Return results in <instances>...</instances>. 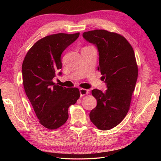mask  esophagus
I'll return each instance as SVG.
<instances>
[{
    "instance_id": "34e87169",
    "label": "esophagus",
    "mask_w": 161,
    "mask_h": 161,
    "mask_svg": "<svg viewBox=\"0 0 161 161\" xmlns=\"http://www.w3.org/2000/svg\"><path fill=\"white\" fill-rule=\"evenodd\" d=\"M79 92H80V96H84L85 95L88 93L89 91L86 90V89H80L79 90Z\"/></svg>"
}]
</instances>
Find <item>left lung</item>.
Wrapping results in <instances>:
<instances>
[{
	"instance_id": "1",
	"label": "left lung",
	"mask_w": 161,
	"mask_h": 161,
	"mask_svg": "<svg viewBox=\"0 0 161 161\" xmlns=\"http://www.w3.org/2000/svg\"><path fill=\"white\" fill-rule=\"evenodd\" d=\"M82 37L99 52L102 80L107 90H92L97 104L90 112L97 128L108 130L118 125L127 115L138 78V66L132 47L119 34L103 30L86 31Z\"/></svg>"
}]
</instances>
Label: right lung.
<instances>
[{
	"instance_id": "1",
	"label": "right lung",
	"mask_w": 161,
	"mask_h": 161,
	"mask_svg": "<svg viewBox=\"0 0 161 161\" xmlns=\"http://www.w3.org/2000/svg\"><path fill=\"white\" fill-rule=\"evenodd\" d=\"M57 33L37 41L28 51L22 64L23 83L40 123L57 129L69 118L68 109L80 97L77 88H66L53 82L62 64L61 54L79 36ZM61 75L62 72L58 73Z\"/></svg>"
}]
</instances>
